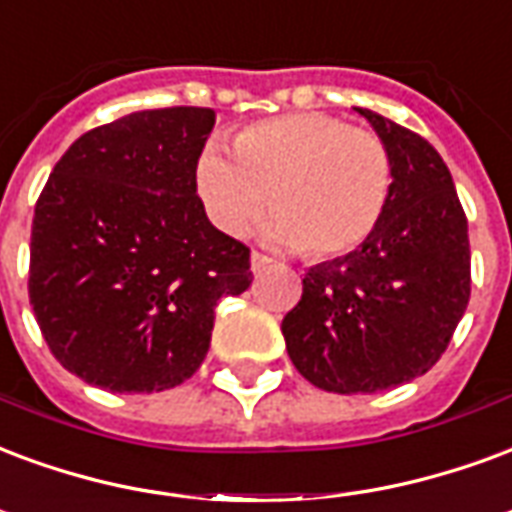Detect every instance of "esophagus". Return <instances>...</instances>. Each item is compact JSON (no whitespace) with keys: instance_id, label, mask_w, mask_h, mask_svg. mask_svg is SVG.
Instances as JSON below:
<instances>
[{"instance_id":"esophagus-1","label":"esophagus","mask_w":512,"mask_h":512,"mask_svg":"<svg viewBox=\"0 0 512 512\" xmlns=\"http://www.w3.org/2000/svg\"><path fill=\"white\" fill-rule=\"evenodd\" d=\"M249 263H252V274H263V271L271 266V257L260 255V252H252V255H249Z\"/></svg>"}]
</instances>
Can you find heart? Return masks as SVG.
I'll return each mask as SVG.
<instances>
[{
  "instance_id": "b5f03b06",
  "label": "heart",
  "mask_w": 512,
  "mask_h": 512,
  "mask_svg": "<svg viewBox=\"0 0 512 512\" xmlns=\"http://www.w3.org/2000/svg\"><path fill=\"white\" fill-rule=\"evenodd\" d=\"M198 187L211 219L230 236H244L268 195L274 217L266 241L325 260L372 238L391 200L393 160L380 135L339 116L285 113L238 132L233 157L208 146Z\"/></svg>"
}]
</instances>
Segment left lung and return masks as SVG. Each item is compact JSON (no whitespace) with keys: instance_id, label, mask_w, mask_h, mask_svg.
<instances>
[{"instance_id":"obj_1","label":"left lung","mask_w":512,"mask_h":512,"mask_svg":"<svg viewBox=\"0 0 512 512\" xmlns=\"http://www.w3.org/2000/svg\"><path fill=\"white\" fill-rule=\"evenodd\" d=\"M355 111L391 151V200L366 244L306 271L282 320L295 369L344 396L429 372L469 304L467 217L448 165L418 132Z\"/></svg>"}]
</instances>
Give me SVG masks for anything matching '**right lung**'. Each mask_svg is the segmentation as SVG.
Instances as JSON below:
<instances>
[{
	"instance_id": "1",
	"label": "right lung",
	"mask_w": 512,
	"mask_h": 512,
	"mask_svg": "<svg viewBox=\"0 0 512 512\" xmlns=\"http://www.w3.org/2000/svg\"><path fill=\"white\" fill-rule=\"evenodd\" d=\"M211 108L94 127L56 162L29 246V301L54 358L111 393H160L198 372L214 306L252 285L249 249L206 217L198 160Z\"/></svg>"
}]
</instances>
